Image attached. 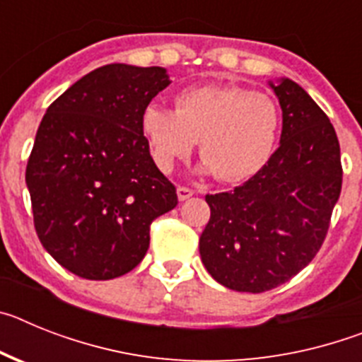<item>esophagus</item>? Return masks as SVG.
Listing matches in <instances>:
<instances>
[{
  "label": "esophagus",
  "instance_id": "1",
  "mask_svg": "<svg viewBox=\"0 0 362 362\" xmlns=\"http://www.w3.org/2000/svg\"><path fill=\"white\" fill-rule=\"evenodd\" d=\"M192 196H194V190H190V188H187V187H177V199L179 201H187V199H190Z\"/></svg>",
  "mask_w": 362,
  "mask_h": 362
}]
</instances>
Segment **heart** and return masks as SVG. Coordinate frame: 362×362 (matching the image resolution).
Returning a JSON list of instances; mask_svg holds the SVG:
<instances>
[{
    "label": "heart",
    "instance_id": "1",
    "mask_svg": "<svg viewBox=\"0 0 362 362\" xmlns=\"http://www.w3.org/2000/svg\"><path fill=\"white\" fill-rule=\"evenodd\" d=\"M175 110L146 105L141 132L153 163L168 174L199 139V174L225 183L254 177L276 150L281 112L274 98L241 85H201L179 92Z\"/></svg>",
    "mask_w": 362,
    "mask_h": 362
}]
</instances>
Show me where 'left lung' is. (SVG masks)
<instances>
[{
    "label": "left lung",
    "instance_id": "obj_1",
    "mask_svg": "<svg viewBox=\"0 0 362 362\" xmlns=\"http://www.w3.org/2000/svg\"><path fill=\"white\" fill-rule=\"evenodd\" d=\"M283 110L279 148L233 192L206 194L199 238L204 268L223 286L261 293L292 279L315 257L341 196L337 134L296 81H268Z\"/></svg>",
    "mask_w": 362,
    "mask_h": 362
}]
</instances>
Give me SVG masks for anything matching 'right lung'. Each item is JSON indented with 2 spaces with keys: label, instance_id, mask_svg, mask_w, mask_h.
Masks as SVG:
<instances>
[{
  "label": "right lung",
  "instance_id": "obj_1",
  "mask_svg": "<svg viewBox=\"0 0 362 362\" xmlns=\"http://www.w3.org/2000/svg\"><path fill=\"white\" fill-rule=\"evenodd\" d=\"M170 85L163 66L110 63L47 108L28 158L27 188L41 245L83 279L141 263L150 225L177 204L141 132L146 105Z\"/></svg>",
  "mask_w": 362,
  "mask_h": 362
}]
</instances>
